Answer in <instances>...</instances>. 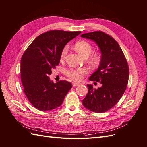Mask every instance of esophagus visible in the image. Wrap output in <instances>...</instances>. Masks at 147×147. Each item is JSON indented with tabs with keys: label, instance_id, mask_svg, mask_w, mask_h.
I'll use <instances>...</instances> for the list:
<instances>
[{
	"label": "esophagus",
	"instance_id": "1",
	"mask_svg": "<svg viewBox=\"0 0 147 147\" xmlns=\"http://www.w3.org/2000/svg\"><path fill=\"white\" fill-rule=\"evenodd\" d=\"M81 84V83H78V82H73L72 83V86H80Z\"/></svg>",
	"mask_w": 147,
	"mask_h": 147
}]
</instances>
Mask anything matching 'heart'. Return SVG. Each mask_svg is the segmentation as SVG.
I'll return each mask as SVG.
<instances>
[{
	"label": "heart",
	"mask_w": 147,
	"mask_h": 147,
	"mask_svg": "<svg viewBox=\"0 0 147 147\" xmlns=\"http://www.w3.org/2000/svg\"><path fill=\"white\" fill-rule=\"evenodd\" d=\"M76 50L83 57H86L90 55L92 51V46L91 44L85 40L78 41L75 45ZM68 52V47L65 46L61 51V57L62 59L64 57ZM91 61L93 64H97L100 61V56L98 54L93 55L91 57ZM86 73V70L84 68L77 69H69L65 72L66 75L74 80H78L81 78V75Z\"/></svg>",
	"instance_id": "1"
}]
</instances>
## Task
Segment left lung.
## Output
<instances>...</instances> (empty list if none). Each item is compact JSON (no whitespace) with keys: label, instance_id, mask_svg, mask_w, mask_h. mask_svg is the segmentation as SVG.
Masks as SVG:
<instances>
[{"label":"left lung","instance_id":"1","mask_svg":"<svg viewBox=\"0 0 147 147\" xmlns=\"http://www.w3.org/2000/svg\"><path fill=\"white\" fill-rule=\"evenodd\" d=\"M81 37L94 41L101 53L99 67L89 80L100 82L102 86L94 89L87 84L88 92L83 105L92 112L103 113L112 108L125 91L129 74L128 64L119 44L109 35L96 31Z\"/></svg>","mask_w":147,"mask_h":147}]
</instances>
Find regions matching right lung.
Here are the masks:
<instances>
[{
	"label": "right lung",
	"mask_w": 147,
	"mask_h": 147,
	"mask_svg": "<svg viewBox=\"0 0 147 147\" xmlns=\"http://www.w3.org/2000/svg\"><path fill=\"white\" fill-rule=\"evenodd\" d=\"M82 32L50 30L35 38L24 51L21 60V79L29 101L39 110L59 107L72 87L65 80L54 83L49 75L59 64L65 45Z\"/></svg>",
	"instance_id": "1"
}]
</instances>
